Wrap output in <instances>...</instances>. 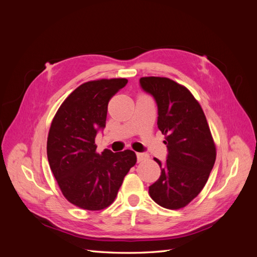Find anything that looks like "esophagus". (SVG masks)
I'll return each instance as SVG.
<instances>
[{"label":"esophagus","mask_w":257,"mask_h":257,"mask_svg":"<svg viewBox=\"0 0 257 257\" xmlns=\"http://www.w3.org/2000/svg\"><path fill=\"white\" fill-rule=\"evenodd\" d=\"M136 155H137V162H138V163L145 162V161H147V160H149V155H148L147 153L141 152V153H137Z\"/></svg>","instance_id":"esophagus-1"}]
</instances>
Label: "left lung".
<instances>
[{
    "mask_svg": "<svg viewBox=\"0 0 257 257\" xmlns=\"http://www.w3.org/2000/svg\"><path fill=\"white\" fill-rule=\"evenodd\" d=\"M139 82L158 104V127L168 149L165 163L154 159L162 172L149 186V194L163 208H183L204 189L216 158L206 115L182 84L153 76L143 77Z\"/></svg>",
    "mask_w": 257,
    "mask_h": 257,
    "instance_id": "1",
    "label": "left lung"
}]
</instances>
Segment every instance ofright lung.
<instances>
[{
    "instance_id": "1",
    "label": "right lung",
    "mask_w": 257,
    "mask_h": 257,
    "mask_svg": "<svg viewBox=\"0 0 257 257\" xmlns=\"http://www.w3.org/2000/svg\"><path fill=\"white\" fill-rule=\"evenodd\" d=\"M125 78L84 82L69 94L51 122L47 157L60 190L69 203L84 210H102L116 197L123 179L136 164L132 150L96 152L95 136L106 125L110 98Z\"/></svg>"
}]
</instances>
